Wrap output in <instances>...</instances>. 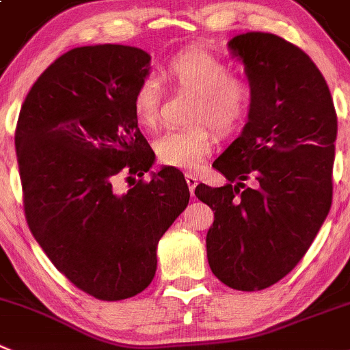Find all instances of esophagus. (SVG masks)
Wrapping results in <instances>:
<instances>
[{"label":"esophagus","instance_id":"34e87169","mask_svg":"<svg viewBox=\"0 0 350 350\" xmlns=\"http://www.w3.org/2000/svg\"><path fill=\"white\" fill-rule=\"evenodd\" d=\"M185 182H187L191 194L194 196V189H196V185H198V178H196L192 173H185Z\"/></svg>","mask_w":350,"mask_h":350}]
</instances>
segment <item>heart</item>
I'll return each mask as SVG.
<instances>
[{"instance_id":"b5f03b06","label":"heart","mask_w":350,"mask_h":350,"mask_svg":"<svg viewBox=\"0 0 350 350\" xmlns=\"http://www.w3.org/2000/svg\"><path fill=\"white\" fill-rule=\"evenodd\" d=\"M163 77L175 88L196 94L191 122H206L221 135L234 132L251 108V85L230 75L228 63L206 49H185L175 55L163 68ZM161 98V85L154 77L139 82L132 94V109L141 125L154 127ZM211 142L208 127L196 123L187 129L163 132L154 139L152 148L163 165L194 170L209 152Z\"/></svg>"}]
</instances>
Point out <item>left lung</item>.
<instances>
[{"instance_id": "1", "label": "left lung", "mask_w": 350, "mask_h": 350, "mask_svg": "<svg viewBox=\"0 0 350 350\" xmlns=\"http://www.w3.org/2000/svg\"><path fill=\"white\" fill-rule=\"evenodd\" d=\"M227 46L244 65L251 108L213 163L228 182L199 184L196 196L215 211L206 235L215 277L235 291H262L295 268L330 211L337 115L321 72L297 46L268 32Z\"/></svg>"}]
</instances>
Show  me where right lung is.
<instances>
[{"label": "right lung", "instance_id": "right-lung-1", "mask_svg": "<svg viewBox=\"0 0 350 350\" xmlns=\"http://www.w3.org/2000/svg\"><path fill=\"white\" fill-rule=\"evenodd\" d=\"M149 72L151 56L139 48H73L36 81L16 123L29 228L53 265L101 301L134 297L151 284L159 239L191 198L177 170L142 180L154 152L132 94ZM120 172L142 180L116 195Z\"/></svg>", "mask_w": 350, "mask_h": 350}]
</instances>
